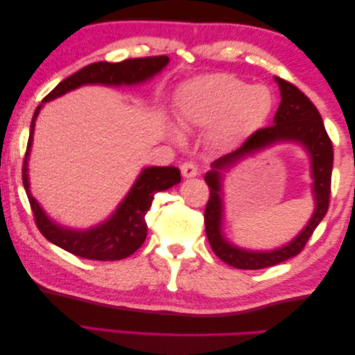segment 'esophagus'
I'll list each match as a JSON object with an SVG mask.
<instances>
[{"instance_id": "obj_1", "label": "esophagus", "mask_w": 355, "mask_h": 355, "mask_svg": "<svg viewBox=\"0 0 355 355\" xmlns=\"http://www.w3.org/2000/svg\"><path fill=\"white\" fill-rule=\"evenodd\" d=\"M181 173L184 178H195L198 174V166L193 162H185V164L181 165Z\"/></svg>"}]
</instances>
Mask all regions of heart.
I'll list each match as a JSON object with an SVG mask.
<instances>
[{
    "label": "heart",
    "instance_id": "obj_1",
    "mask_svg": "<svg viewBox=\"0 0 355 355\" xmlns=\"http://www.w3.org/2000/svg\"><path fill=\"white\" fill-rule=\"evenodd\" d=\"M272 108L266 86H250L230 73L205 75L189 81L179 94V123L185 129L207 127L218 120L214 138L232 146L264 123ZM179 138V133L174 132Z\"/></svg>",
    "mask_w": 355,
    "mask_h": 355
}]
</instances>
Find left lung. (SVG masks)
I'll return each instance as SVG.
<instances>
[{"mask_svg":"<svg viewBox=\"0 0 355 355\" xmlns=\"http://www.w3.org/2000/svg\"><path fill=\"white\" fill-rule=\"evenodd\" d=\"M282 94V102L278 107L274 124L252 133L239 149L220 157L212 164V171L205 176L209 185V200L205 209V225L206 236L214 253L236 269L257 270L280 264L283 261L299 254L306 242L325 217L330 202V184H332V166H334V148L332 141L325 132L321 114L313 102L293 83L275 77ZM277 141H295L309 150L312 157V175L313 194L315 195L317 209L309 225L302 230L301 234L288 246L272 250V252H248L239 248L231 246L221 234V171L242 156L256 152L263 147L270 146Z\"/></svg>","mask_w":355,"mask_h":355,"instance_id":"1","label":"left lung"}]
</instances>
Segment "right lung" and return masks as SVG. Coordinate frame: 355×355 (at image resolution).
I'll list each match as a JSON object with an SVG mask.
<instances>
[{"instance_id":"add662e5","label":"right lung","mask_w":355,"mask_h":355,"mask_svg":"<svg viewBox=\"0 0 355 355\" xmlns=\"http://www.w3.org/2000/svg\"><path fill=\"white\" fill-rule=\"evenodd\" d=\"M170 58L162 56H148L135 58V60H125L121 62H92L89 66L80 69L71 77L62 80L56 88L44 97L42 102H49L66 92L78 88L81 85H135L149 80L164 69ZM39 105L34 112L30 138L25 153V162H23L21 179L25 185L28 200L33 211L34 220L39 231L46 241L55 245L61 247L66 252L75 254V257L94 259V261H118L130 257L143 245L148 234L146 214L153 205L154 195L157 191H164L181 182V171L174 166H150L143 170L137 182L133 184L129 193L121 202L116 212L102 225L88 231L67 230L56 225L45 216L42 207L33 198L30 191V182H28V155H30L34 123L40 112Z\"/></svg>"}]
</instances>
